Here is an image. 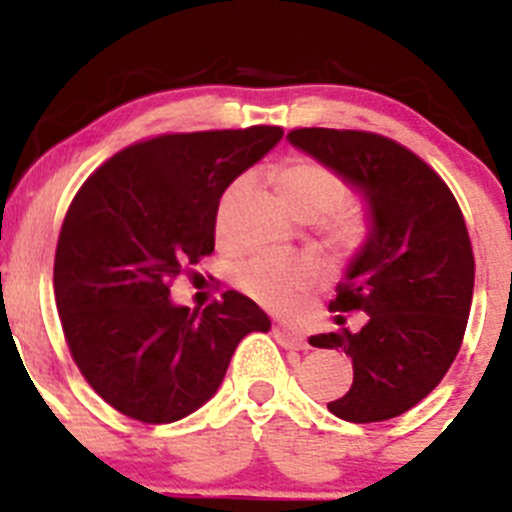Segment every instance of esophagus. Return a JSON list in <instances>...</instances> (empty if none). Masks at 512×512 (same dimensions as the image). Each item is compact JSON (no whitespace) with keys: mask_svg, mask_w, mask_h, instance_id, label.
I'll return each instance as SVG.
<instances>
[{"mask_svg":"<svg viewBox=\"0 0 512 512\" xmlns=\"http://www.w3.org/2000/svg\"><path fill=\"white\" fill-rule=\"evenodd\" d=\"M275 339H277V344L285 349H309L307 339L287 327H275Z\"/></svg>","mask_w":512,"mask_h":512,"instance_id":"obj_1","label":"esophagus"}]
</instances>
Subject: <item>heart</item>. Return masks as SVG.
Here are the masks:
<instances>
[{
	"label": "heart",
	"mask_w": 512,
	"mask_h": 512,
	"mask_svg": "<svg viewBox=\"0 0 512 512\" xmlns=\"http://www.w3.org/2000/svg\"><path fill=\"white\" fill-rule=\"evenodd\" d=\"M232 185L223 198L218 223L223 225L225 208L237 193ZM275 188L289 213L302 220L324 218V232L337 247H354L364 237V220L352 208H342L349 198L347 183L337 170L314 158H292L277 170ZM237 287L255 302L270 309H285L312 280V265L307 260L287 255H255L237 267Z\"/></svg>",
	"instance_id": "obj_1"
}]
</instances>
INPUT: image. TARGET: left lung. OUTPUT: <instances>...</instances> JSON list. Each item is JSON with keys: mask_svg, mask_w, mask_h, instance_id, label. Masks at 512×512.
I'll return each instance as SVG.
<instances>
[{"mask_svg": "<svg viewBox=\"0 0 512 512\" xmlns=\"http://www.w3.org/2000/svg\"><path fill=\"white\" fill-rule=\"evenodd\" d=\"M287 141L337 170L369 220L329 304L364 312V327L309 339L352 356V389L327 409L352 423L401 416L436 389L466 334L476 277L466 220L448 185L391 138L297 128Z\"/></svg>", "mask_w": 512, "mask_h": 512, "instance_id": "obj_1", "label": "left lung"}]
</instances>
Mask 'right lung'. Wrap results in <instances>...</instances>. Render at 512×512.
<instances>
[{
	"mask_svg": "<svg viewBox=\"0 0 512 512\" xmlns=\"http://www.w3.org/2000/svg\"><path fill=\"white\" fill-rule=\"evenodd\" d=\"M280 126L170 133L101 165L76 193L54 260V294L71 356L123 416L173 423L225 379L237 344L270 317L245 294L180 307L168 282L215 250L225 188L272 151Z\"/></svg>",
	"mask_w": 512,
	"mask_h": 512,
	"instance_id": "1",
	"label": "right lung"
}]
</instances>
